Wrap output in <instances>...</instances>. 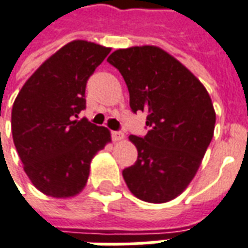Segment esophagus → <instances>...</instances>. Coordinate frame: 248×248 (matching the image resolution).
<instances>
[{"label": "esophagus", "mask_w": 248, "mask_h": 248, "mask_svg": "<svg viewBox=\"0 0 248 248\" xmlns=\"http://www.w3.org/2000/svg\"><path fill=\"white\" fill-rule=\"evenodd\" d=\"M111 136H112V141L114 142L122 141V140L124 138V133H121V131H112Z\"/></svg>", "instance_id": "obj_1"}]
</instances>
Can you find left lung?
<instances>
[{
  "mask_svg": "<svg viewBox=\"0 0 248 248\" xmlns=\"http://www.w3.org/2000/svg\"><path fill=\"white\" fill-rule=\"evenodd\" d=\"M107 62L124 76L131 110L148 112V134L129 137L138 158L122 172L124 183L142 202H170L196 176L214 137L211 96L184 64L160 46L117 49Z\"/></svg>",
  "mask_w": 248,
  "mask_h": 248,
  "instance_id": "8db88e82",
  "label": "left lung"
}]
</instances>
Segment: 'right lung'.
<instances>
[{"label":"right lung","instance_id":"right-lung-1","mask_svg":"<svg viewBox=\"0 0 248 248\" xmlns=\"http://www.w3.org/2000/svg\"><path fill=\"white\" fill-rule=\"evenodd\" d=\"M111 48L86 40L62 46L34 71L12 108V136L31 183L46 196L70 199L87 184L94 155L110 130L78 119L86 83Z\"/></svg>","mask_w":248,"mask_h":248}]
</instances>
